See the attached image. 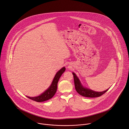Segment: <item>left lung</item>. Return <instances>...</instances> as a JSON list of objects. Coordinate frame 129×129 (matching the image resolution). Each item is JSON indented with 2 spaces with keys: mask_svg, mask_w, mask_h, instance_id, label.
Listing matches in <instances>:
<instances>
[{
  "mask_svg": "<svg viewBox=\"0 0 129 129\" xmlns=\"http://www.w3.org/2000/svg\"><path fill=\"white\" fill-rule=\"evenodd\" d=\"M73 76H74V84L75 89L77 92L85 97L87 98H96L100 96L105 93L109 88L107 89L106 90L103 91H96L93 90H91L89 88H86L84 87L82 84L81 82H80L79 78L77 76L76 74L74 72L72 73Z\"/></svg>",
  "mask_w": 129,
  "mask_h": 129,
  "instance_id": "left-lung-1",
  "label": "left lung"
}]
</instances>
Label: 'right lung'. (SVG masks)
Segmentation results:
<instances>
[{"mask_svg": "<svg viewBox=\"0 0 129 129\" xmlns=\"http://www.w3.org/2000/svg\"><path fill=\"white\" fill-rule=\"evenodd\" d=\"M65 70L66 68L65 67H63L61 69H60L55 74L50 86L40 95L35 97H29L28 96H26L31 100H34L35 101L39 102H43L44 101H46L51 99L54 95L56 92L58 81L61 76L65 72Z\"/></svg>", "mask_w": 129, "mask_h": 129, "instance_id": "add662e5", "label": "right lung"}]
</instances>
